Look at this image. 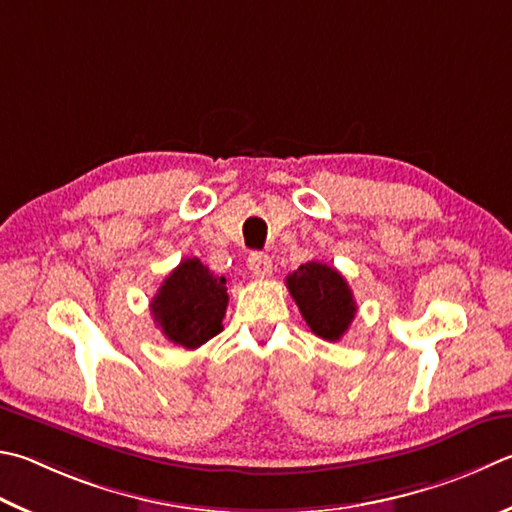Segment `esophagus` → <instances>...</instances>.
Here are the masks:
<instances>
[{
  "instance_id": "34e87169",
  "label": "esophagus",
  "mask_w": 512,
  "mask_h": 512,
  "mask_svg": "<svg viewBox=\"0 0 512 512\" xmlns=\"http://www.w3.org/2000/svg\"><path fill=\"white\" fill-rule=\"evenodd\" d=\"M248 268L255 277H268L273 273V262L266 253H253L248 257Z\"/></svg>"
}]
</instances>
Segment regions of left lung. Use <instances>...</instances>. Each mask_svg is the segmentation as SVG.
<instances>
[{
    "label": "left lung",
    "instance_id": "left-lung-1",
    "mask_svg": "<svg viewBox=\"0 0 512 512\" xmlns=\"http://www.w3.org/2000/svg\"><path fill=\"white\" fill-rule=\"evenodd\" d=\"M288 293L315 336L336 342L356 315V300L336 268L320 262H306L286 277Z\"/></svg>",
    "mask_w": 512,
    "mask_h": 512
}]
</instances>
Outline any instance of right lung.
Returning a JSON list of instances; mask_svg holds the SVG:
<instances>
[{
	"instance_id": "1",
	"label": "right lung",
	"mask_w": 512,
	"mask_h": 512,
	"mask_svg": "<svg viewBox=\"0 0 512 512\" xmlns=\"http://www.w3.org/2000/svg\"><path fill=\"white\" fill-rule=\"evenodd\" d=\"M226 306V277L212 273L197 257H188L165 277L150 309L167 340L197 349L224 329Z\"/></svg>"
}]
</instances>
